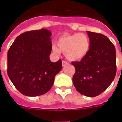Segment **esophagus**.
Masks as SVG:
<instances>
[{"instance_id":"obj_1","label":"esophagus","mask_w":122,"mask_h":122,"mask_svg":"<svg viewBox=\"0 0 122 122\" xmlns=\"http://www.w3.org/2000/svg\"><path fill=\"white\" fill-rule=\"evenodd\" d=\"M67 65H68V62H66V61H62V66H63V67H65V66H66Z\"/></svg>"}]
</instances>
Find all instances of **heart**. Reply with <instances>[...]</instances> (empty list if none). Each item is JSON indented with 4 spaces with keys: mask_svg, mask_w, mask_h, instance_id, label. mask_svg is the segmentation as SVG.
Wrapping results in <instances>:
<instances>
[{
    "mask_svg": "<svg viewBox=\"0 0 122 122\" xmlns=\"http://www.w3.org/2000/svg\"><path fill=\"white\" fill-rule=\"evenodd\" d=\"M90 48L89 37L82 33L63 35L57 40L56 46H52V50L55 53L62 52L71 61H79L84 58L89 53Z\"/></svg>",
    "mask_w": 122,
    "mask_h": 122,
    "instance_id": "1",
    "label": "heart"
}]
</instances>
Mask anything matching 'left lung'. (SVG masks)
I'll use <instances>...</instances> for the list:
<instances>
[{"label": "left lung", "mask_w": 122, "mask_h": 122, "mask_svg": "<svg viewBox=\"0 0 122 122\" xmlns=\"http://www.w3.org/2000/svg\"><path fill=\"white\" fill-rule=\"evenodd\" d=\"M91 41L89 53L79 62H73V83L76 91L88 97L98 96L115 77V47L105 35L87 31Z\"/></svg>", "instance_id": "1"}]
</instances>
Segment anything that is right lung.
<instances>
[{"label":"right lung","mask_w":122,"mask_h":122,"mask_svg":"<svg viewBox=\"0 0 122 122\" xmlns=\"http://www.w3.org/2000/svg\"><path fill=\"white\" fill-rule=\"evenodd\" d=\"M51 32L45 28L20 35L7 52V75L20 92L27 96L44 94L51 89L62 69L61 59L51 61Z\"/></svg>","instance_id":"obj_1"}]
</instances>
